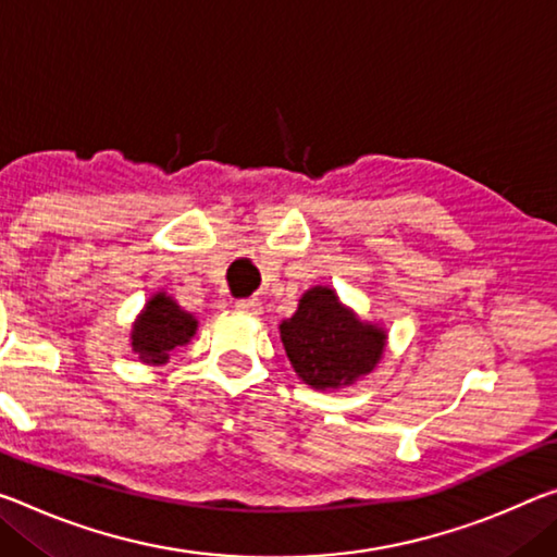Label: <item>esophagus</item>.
Listing matches in <instances>:
<instances>
[{
  "instance_id": "1",
  "label": "esophagus",
  "mask_w": 557,
  "mask_h": 557,
  "mask_svg": "<svg viewBox=\"0 0 557 557\" xmlns=\"http://www.w3.org/2000/svg\"><path fill=\"white\" fill-rule=\"evenodd\" d=\"M235 307L240 312H245V314H262V305H260V299H255V297H247V299H237L235 302Z\"/></svg>"
}]
</instances>
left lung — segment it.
<instances>
[{
    "label": "left lung",
    "mask_w": 557,
    "mask_h": 557,
    "mask_svg": "<svg viewBox=\"0 0 557 557\" xmlns=\"http://www.w3.org/2000/svg\"><path fill=\"white\" fill-rule=\"evenodd\" d=\"M280 334L295 372L314 389H337L372 372L386 339L382 330L344 310L330 287H314L299 299Z\"/></svg>",
    "instance_id": "obj_1"
}]
</instances>
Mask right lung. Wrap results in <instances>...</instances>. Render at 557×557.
Here are the masks:
<instances>
[{
  "label": "right lung",
  "instance_id": "right-lung-1",
  "mask_svg": "<svg viewBox=\"0 0 557 557\" xmlns=\"http://www.w3.org/2000/svg\"><path fill=\"white\" fill-rule=\"evenodd\" d=\"M196 326L198 322L193 320V314L183 312L171 297L156 295L138 317L131 339L146 364H163L168 351L183 347L196 334Z\"/></svg>",
  "mask_w": 557,
  "mask_h": 557
}]
</instances>
